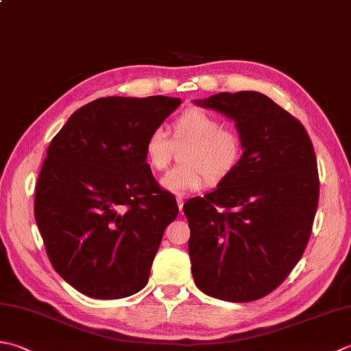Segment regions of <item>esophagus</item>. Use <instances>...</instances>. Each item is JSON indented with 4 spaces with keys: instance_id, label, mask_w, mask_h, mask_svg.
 Returning <instances> with one entry per match:
<instances>
[{
    "instance_id": "34e87169",
    "label": "esophagus",
    "mask_w": 351,
    "mask_h": 351,
    "mask_svg": "<svg viewBox=\"0 0 351 351\" xmlns=\"http://www.w3.org/2000/svg\"><path fill=\"white\" fill-rule=\"evenodd\" d=\"M176 201H178V207H180V211L182 213V207H184V199H182V197H178Z\"/></svg>"
}]
</instances>
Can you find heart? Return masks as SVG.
<instances>
[{"label":"heart","mask_w":351,"mask_h":351,"mask_svg":"<svg viewBox=\"0 0 351 351\" xmlns=\"http://www.w3.org/2000/svg\"><path fill=\"white\" fill-rule=\"evenodd\" d=\"M176 141H189L184 150L182 162L161 178V187L175 196H184L201 190L207 175L213 182L228 176L242 158L243 144L240 136L223 129L217 117L202 109H190L175 121ZM173 143L162 126L150 130L144 143V155L149 166L164 170L171 160Z\"/></svg>","instance_id":"obj_1"}]
</instances>
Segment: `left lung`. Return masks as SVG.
I'll list each match as a JSON object with an SVG mask.
<instances>
[{
  "label": "left lung",
  "mask_w": 351,
  "mask_h": 351,
  "mask_svg": "<svg viewBox=\"0 0 351 351\" xmlns=\"http://www.w3.org/2000/svg\"><path fill=\"white\" fill-rule=\"evenodd\" d=\"M193 103L236 123L243 154L215 190L184 204L191 274L210 297L248 303L283 283L303 256L319 197L315 150L304 126L262 93Z\"/></svg>",
  "instance_id": "obj_1"
}]
</instances>
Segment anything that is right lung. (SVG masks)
Instances as JSON below:
<instances>
[{
    "instance_id": "add662e5",
    "label": "right lung",
    "mask_w": 351,
    "mask_h": 351,
    "mask_svg": "<svg viewBox=\"0 0 351 351\" xmlns=\"http://www.w3.org/2000/svg\"><path fill=\"white\" fill-rule=\"evenodd\" d=\"M180 105L164 95L97 99L48 146L34 219L53 267L86 297L119 300L147 285L180 210L155 181L144 143Z\"/></svg>"
}]
</instances>
